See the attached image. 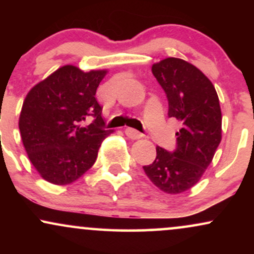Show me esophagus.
Here are the masks:
<instances>
[{
    "label": "esophagus",
    "mask_w": 254,
    "mask_h": 254,
    "mask_svg": "<svg viewBox=\"0 0 254 254\" xmlns=\"http://www.w3.org/2000/svg\"><path fill=\"white\" fill-rule=\"evenodd\" d=\"M125 135L131 139H138L142 137V133L139 132V131L132 129V127H127V129H125Z\"/></svg>",
    "instance_id": "34e87169"
}]
</instances>
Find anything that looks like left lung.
Here are the masks:
<instances>
[{
  "instance_id": "8db88e82",
  "label": "left lung",
  "mask_w": 254,
  "mask_h": 254,
  "mask_svg": "<svg viewBox=\"0 0 254 254\" xmlns=\"http://www.w3.org/2000/svg\"><path fill=\"white\" fill-rule=\"evenodd\" d=\"M168 100V117L182 123L177 147H156L153 164L143 166L147 177L166 193L177 194L199 182L210 165L222 133V115L214 84L199 69L170 57L151 66Z\"/></svg>"
}]
</instances>
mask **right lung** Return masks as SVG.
<instances>
[{
  "label": "right lung",
  "mask_w": 254,
  "mask_h": 254,
  "mask_svg": "<svg viewBox=\"0 0 254 254\" xmlns=\"http://www.w3.org/2000/svg\"><path fill=\"white\" fill-rule=\"evenodd\" d=\"M106 70L64 65L28 92L19 119L22 143L46 182L66 185L94 165L105 129L95 93Z\"/></svg>",
  "instance_id": "right-lung-1"
}]
</instances>
